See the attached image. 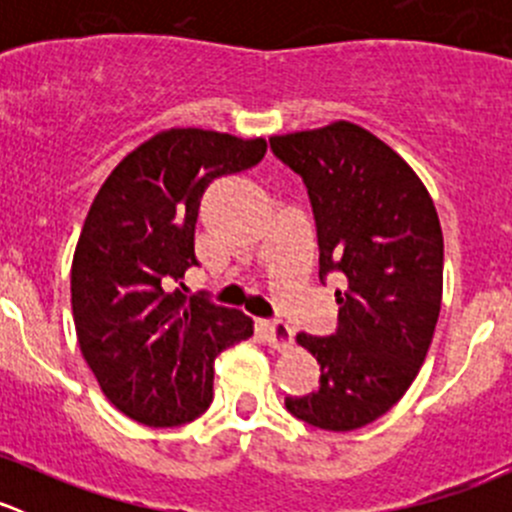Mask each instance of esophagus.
Masks as SVG:
<instances>
[{"label": "esophagus", "mask_w": 512, "mask_h": 512, "mask_svg": "<svg viewBox=\"0 0 512 512\" xmlns=\"http://www.w3.org/2000/svg\"><path fill=\"white\" fill-rule=\"evenodd\" d=\"M262 332H265V339L270 347L275 349H289L294 342L292 327L285 322H262Z\"/></svg>", "instance_id": "obj_1"}]
</instances>
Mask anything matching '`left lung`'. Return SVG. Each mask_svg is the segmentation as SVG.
<instances>
[{
    "label": "left lung",
    "mask_w": 512,
    "mask_h": 512,
    "mask_svg": "<svg viewBox=\"0 0 512 512\" xmlns=\"http://www.w3.org/2000/svg\"><path fill=\"white\" fill-rule=\"evenodd\" d=\"M270 151L307 188L319 280L342 282L334 334H297L322 366L319 389L285 406L309 426L354 431L384 416L426 359L441 312V223L409 163L354 123L275 136Z\"/></svg>",
    "instance_id": "obj_1"
}]
</instances>
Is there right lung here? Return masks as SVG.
<instances>
[{
    "label": "right lung",
    "instance_id": "right-lung-1",
    "mask_svg": "<svg viewBox=\"0 0 512 512\" xmlns=\"http://www.w3.org/2000/svg\"><path fill=\"white\" fill-rule=\"evenodd\" d=\"M262 138L170 128L116 165L86 215L71 307L86 364L118 411L153 428L180 426L213 404L215 356L252 337V319L185 294L198 267L195 223L215 178L265 158Z\"/></svg>",
    "mask_w": 512,
    "mask_h": 512
}]
</instances>
